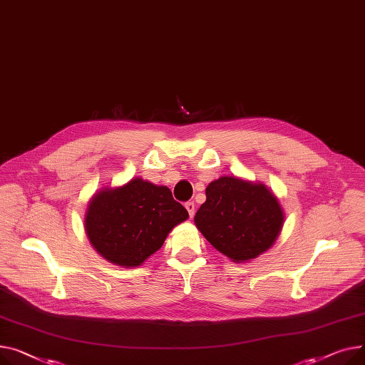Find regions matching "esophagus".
Returning a JSON list of instances; mask_svg holds the SVG:
<instances>
[{
    "label": "esophagus",
    "mask_w": 365,
    "mask_h": 365,
    "mask_svg": "<svg viewBox=\"0 0 365 365\" xmlns=\"http://www.w3.org/2000/svg\"><path fill=\"white\" fill-rule=\"evenodd\" d=\"M185 209L188 210L190 218H192V215H195V209H196L195 202H187V203H185Z\"/></svg>",
    "instance_id": "34e87169"
}]
</instances>
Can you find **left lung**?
I'll use <instances>...</instances> for the list:
<instances>
[{"label":"left lung","instance_id":"1","mask_svg":"<svg viewBox=\"0 0 365 365\" xmlns=\"http://www.w3.org/2000/svg\"><path fill=\"white\" fill-rule=\"evenodd\" d=\"M283 210L262 184L221 177L206 188L195 222L205 239L234 262L258 258L282 231Z\"/></svg>","mask_w":365,"mask_h":365}]
</instances>
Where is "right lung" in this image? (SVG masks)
Returning <instances> with one entry per match:
<instances>
[{
  "label": "right lung",
  "instance_id": "add662e5",
  "mask_svg": "<svg viewBox=\"0 0 365 365\" xmlns=\"http://www.w3.org/2000/svg\"><path fill=\"white\" fill-rule=\"evenodd\" d=\"M187 218V209L168 187L134 178L123 187L97 192L85 215V230L103 258L120 267H138Z\"/></svg>",
  "mask_w": 365,
  "mask_h": 365
}]
</instances>
